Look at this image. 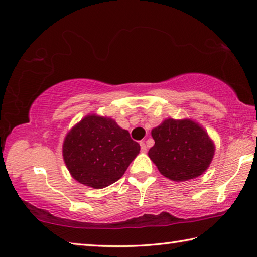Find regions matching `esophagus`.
<instances>
[{"instance_id": "esophagus-1", "label": "esophagus", "mask_w": 257, "mask_h": 257, "mask_svg": "<svg viewBox=\"0 0 257 257\" xmlns=\"http://www.w3.org/2000/svg\"><path fill=\"white\" fill-rule=\"evenodd\" d=\"M141 150H142L143 153H146V152H147V146H146L144 141L141 142Z\"/></svg>"}]
</instances>
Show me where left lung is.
<instances>
[{
	"label": "left lung",
	"instance_id": "8db88e82",
	"mask_svg": "<svg viewBox=\"0 0 257 257\" xmlns=\"http://www.w3.org/2000/svg\"><path fill=\"white\" fill-rule=\"evenodd\" d=\"M155 144L149 156L160 173L172 181L195 179L210 167L215 145L206 129L189 118L163 120L152 129Z\"/></svg>",
	"mask_w": 257,
	"mask_h": 257
}]
</instances>
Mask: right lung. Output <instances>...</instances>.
<instances>
[{
	"label": "right lung",
	"instance_id": "right-lung-1",
	"mask_svg": "<svg viewBox=\"0 0 257 257\" xmlns=\"http://www.w3.org/2000/svg\"><path fill=\"white\" fill-rule=\"evenodd\" d=\"M141 151L114 119L88 113L67 133L62 156L76 181L102 189L119 180Z\"/></svg>",
	"mask_w": 257,
	"mask_h": 257
}]
</instances>
